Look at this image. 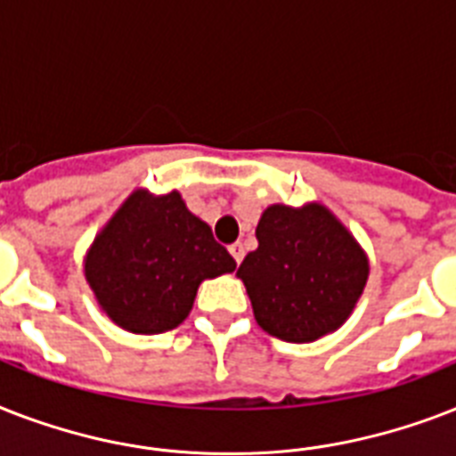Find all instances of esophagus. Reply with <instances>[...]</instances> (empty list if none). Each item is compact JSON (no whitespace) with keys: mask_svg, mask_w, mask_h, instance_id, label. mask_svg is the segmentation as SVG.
<instances>
[{"mask_svg":"<svg viewBox=\"0 0 456 456\" xmlns=\"http://www.w3.org/2000/svg\"><path fill=\"white\" fill-rule=\"evenodd\" d=\"M229 253H232V257H234L236 263H241V260H243V243H232V246H229Z\"/></svg>","mask_w":456,"mask_h":456,"instance_id":"obj_1","label":"esophagus"}]
</instances>
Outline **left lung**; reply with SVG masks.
Segmentation results:
<instances>
[{
	"label": "left lung",
	"instance_id": "8db88e82",
	"mask_svg": "<svg viewBox=\"0 0 456 456\" xmlns=\"http://www.w3.org/2000/svg\"><path fill=\"white\" fill-rule=\"evenodd\" d=\"M257 248L236 277L263 331L312 343L346 324L369 277V260L343 222L322 203H274L256 229Z\"/></svg>",
	"mask_w": 456,
	"mask_h": 456
}]
</instances>
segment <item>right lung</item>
<instances>
[{
    "mask_svg": "<svg viewBox=\"0 0 456 456\" xmlns=\"http://www.w3.org/2000/svg\"><path fill=\"white\" fill-rule=\"evenodd\" d=\"M234 270V257L179 191L130 193L85 257L89 289L110 322L149 336L189 317L200 281Z\"/></svg>",
    "mask_w": 456,
    "mask_h": 456,
    "instance_id": "1",
    "label": "right lung"
}]
</instances>
